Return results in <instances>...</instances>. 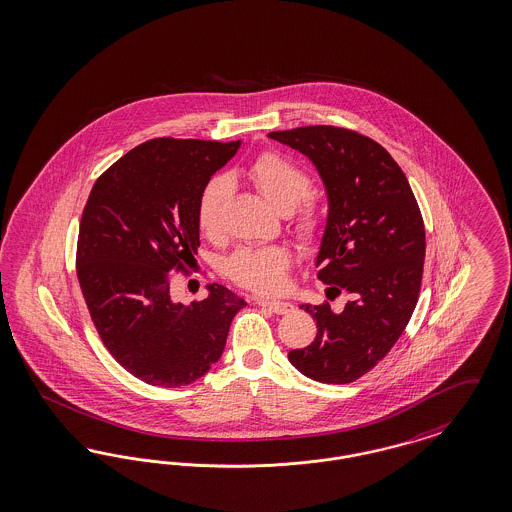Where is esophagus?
<instances>
[{
  "mask_svg": "<svg viewBox=\"0 0 512 512\" xmlns=\"http://www.w3.org/2000/svg\"><path fill=\"white\" fill-rule=\"evenodd\" d=\"M258 304L264 306L267 310H271L273 313H279V315L292 312V308H294L290 302H283V300H267V298L258 300Z\"/></svg>",
  "mask_w": 512,
  "mask_h": 512,
  "instance_id": "1",
  "label": "esophagus"
}]
</instances>
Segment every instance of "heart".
I'll list each match as a JSON object with an SVG mask.
<instances>
[{"mask_svg":"<svg viewBox=\"0 0 512 512\" xmlns=\"http://www.w3.org/2000/svg\"><path fill=\"white\" fill-rule=\"evenodd\" d=\"M245 176L256 191L279 212L296 210L312 193V179L296 162L279 153L258 156L245 170ZM229 187L225 179H212L199 199L197 223L206 237H216L222 227V206ZM294 231L300 241L313 243L323 231V216L315 206H306L296 222ZM290 252L283 246L241 248L225 264L231 281L254 292H277L285 285Z\"/></svg>","mask_w":512,"mask_h":512,"instance_id":"obj_1","label":"heart"}]
</instances>
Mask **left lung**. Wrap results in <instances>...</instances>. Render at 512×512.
Wrapping results in <instances>:
<instances>
[{"mask_svg": "<svg viewBox=\"0 0 512 512\" xmlns=\"http://www.w3.org/2000/svg\"><path fill=\"white\" fill-rule=\"evenodd\" d=\"M267 137L308 156L329 199L315 266L350 302L302 304L317 321L310 346L289 352L308 378L348 384L392 350L417 306L424 266V223L398 162L377 141L346 128L304 126Z\"/></svg>", "mask_w": 512, "mask_h": 512, "instance_id": "left-lung-1", "label": "left lung"}]
</instances>
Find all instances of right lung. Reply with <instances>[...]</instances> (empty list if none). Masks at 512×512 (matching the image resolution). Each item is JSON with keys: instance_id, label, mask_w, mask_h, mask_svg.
<instances>
[{"instance_id": "add662e5", "label": "right lung", "mask_w": 512, "mask_h": 512, "mask_svg": "<svg viewBox=\"0 0 512 512\" xmlns=\"http://www.w3.org/2000/svg\"><path fill=\"white\" fill-rule=\"evenodd\" d=\"M239 147L151 139L116 160L89 193L76 250L80 289L111 356L147 384L178 388L206 375L246 306L216 283L183 306L170 287V271L195 260L200 245V195Z\"/></svg>"}]
</instances>
